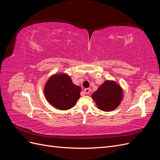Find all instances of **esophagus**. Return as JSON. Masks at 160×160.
<instances>
[{
	"label": "esophagus",
	"mask_w": 160,
	"mask_h": 160,
	"mask_svg": "<svg viewBox=\"0 0 160 160\" xmlns=\"http://www.w3.org/2000/svg\"><path fill=\"white\" fill-rule=\"evenodd\" d=\"M84 92L86 93V94H89L90 93V89L89 88H87V89H84Z\"/></svg>",
	"instance_id": "esophagus-1"
}]
</instances>
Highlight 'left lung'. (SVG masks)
Segmentation results:
<instances>
[{"label":"left lung","instance_id":"obj_1","mask_svg":"<svg viewBox=\"0 0 160 160\" xmlns=\"http://www.w3.org/2000/svg\"><path fill=\"white\" fill-rule=\"evenodd\" d=\"M99 109L104 111L114 110L118 107L123 98L121 87L112 81H105L92 95Z\"/></svg>","mask_w":160,"mask_h":160}]
</instances>
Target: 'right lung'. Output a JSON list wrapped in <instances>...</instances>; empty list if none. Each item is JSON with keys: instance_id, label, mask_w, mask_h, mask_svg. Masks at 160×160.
Masks as SVG:
<instances>
[{"instance_id": "add662e5", "label": "right lung", "mask_w": 160, "mask_h": 160, "mask_svg": "<svg viewBox=\"0 0 160 160\" xmlns=\"http://www.w3.org/2000/svg\"><path fill=\"white\" fill-rule=\"evenodd\" d=\"M81 91L80 87L72 83L69 75L56 74L47 82L44 93L52 106L60 110H67L75 105L81 96Z\"/></svg>"}]
</instances>
